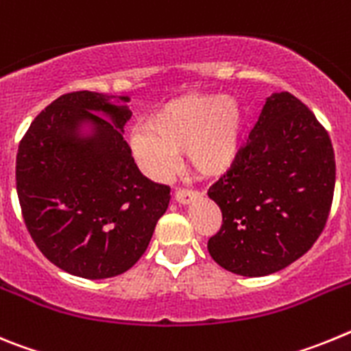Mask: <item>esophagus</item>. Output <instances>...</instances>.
I'll return each instance as SVG.
<instances>
[{
    "label": "esophagus",
    "instance_id": "obj_1",
    "mask_svg": "<svg viewBox=\"0 0 351 351\" xmlns=\"http://www.w3.org/2000/svg\"><path fill=\"white\" fill-rule=\"evenodd\" d=\"M173 198H176V202L181 204V206H188V204H191L193 200H197L198 193H197V191L178 190V191H176V195H173Z\"/></svg>",
    "mask_w": 351,
    "mask_h": 351
}]
</instances>
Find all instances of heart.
Masks as SVG:
<instances>
[{"instance_id":"b5f03b06","label":"heart","mask_w":351,"mask_h":351,"mask_svg":"<svg viewBox=\"0 0 351 351\" xmlns=\"http://www.w3.org/2000/svg\"><path fill=\"white\" fill-rule=\"evenodd\" d=\"M246 117L234 96L190 93L167 101L147 116L144 130L128 142L145 170L165 173L184 153L195 173L214 179L237 163L244 149Z\"/></svg>"}]
</instances>
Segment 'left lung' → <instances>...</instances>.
Wrapping results in <instances>:
<instances>
[{
  "label": "left lung",
  "mask_w": 351,
  "mask_h": 351,
  "mask_svg": "<svg viewBox=\"0 0 351 351\" xmlns=\"http://www.w3.org/2000/svg\"><path fill=\"white\" fill-rule=\"evenodd\" d=\"M334 184L328 133L295 96L272 93L237 163L207 191L223 216L209 255L246 278L288 267L320 237Z\"/></svg>",
  "instance_id": "1"
}]
</instances>
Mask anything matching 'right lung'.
Here are the masks:
<instances>
[{
  "label": "right lung",
  "instance_id": "1",
  "mask_svg": "<svg viewBox=\"0 0 351 351\" xmlns=\"http://www.w3.org/2000/svg\"><path fill=\"white\" fill-rule=\"evenodd\" d=\"M128 100L68 93L19 145L15 181L31 237L54 265L86 280L133 267L170 202L169 186L142 176L123 138Z\"/></svg>",
  "mask_w": 351,
  "mask_h": 351
}]
</instances>
